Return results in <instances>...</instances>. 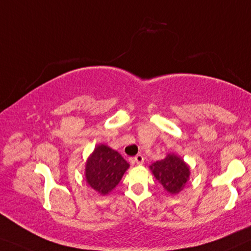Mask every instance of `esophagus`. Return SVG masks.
Returning <instances> with one entry per match:
<instances>
[{"label":"esophagus","instance_id":"1","mask_svg":"<svg viewBox=\"0 0 251 251\" xmlns=\"http://www.w3.org/2000/svg\"><path fill=\"white\" fill-rule=\"evenodd\" d=\"M134 161H135V163L136 164H143V162H144V156L142 155V154H137L135 158H134Z\"/></svg>","mask_w":251,"mask_h":251}]
</instances>
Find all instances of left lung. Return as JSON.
Returning a JSON list of instances; mask_svg holds the SVG:
<instances>
[{
    "label": "left lung",
    "mask_w": 251,
    "mask_h": 251,
    "mask_svg": "<svg viewBox=\"0 0 251 251\" xmlns=\"http://www.w3.org/2000/svg\"><path fill=\"white\" fill-rule=\"evenodd\" d=\"M152 174L170 194H178L188 181L190 169L180 156L169 153L166 158L150 166Z\"/></svg>",
    "instance_id": "left-lung-1"
}]
</instances>
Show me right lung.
Returning a JSON list of instances; mask_svg holds the SVG:
<instances>
[{
    "label": "right lung",
    "mask_w": 251,
    "mask_h": 251,
    "mask_svg": "<svg viewBox=\"0 0 251 251\" xmlns=\"http://www.w3.org/2000/svg\"><path fill=\"white\" fill-rule=\"evenodd\" d=\"M129 164L117 151L104 144L95 148L85 164L88 185L100 195H107L119 184Z\"/></svg>",
    "instance_id": "obj_1"
}]
</instances>
